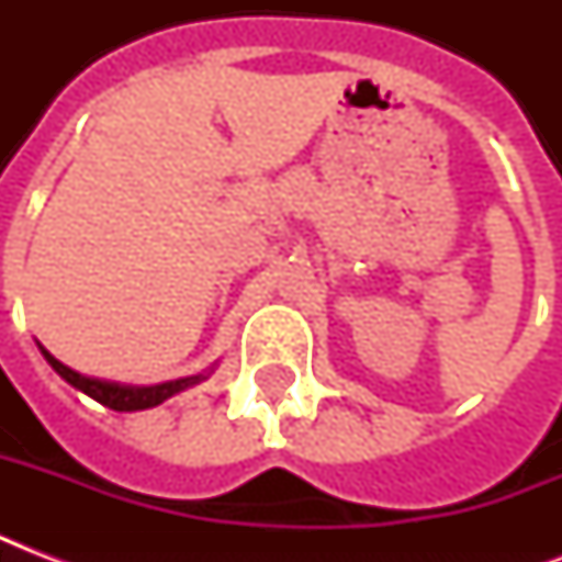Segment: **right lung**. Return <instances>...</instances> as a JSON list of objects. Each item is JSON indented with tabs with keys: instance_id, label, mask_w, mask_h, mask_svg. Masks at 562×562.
I'll return each instance as SVG.
<instances>
[{
	"instance_id": "add662e5",
	"label": "right lung",
	"mask_w": 562,
	"mask_h": 562,
	"mask_svg": "<svg viewBox=\"0 0 562 562\" xmlns=\"http://www.w3.org/2000/svg\"><path fill=\"white\" fill-rule=\"evenodd\" d=\"M40 352H43V359L52 364V370H55L60 379H66L72 387H78V391H83L87 396H92V400L101 402V405H108V408L113 411L154 408V405H160V402H166L169 396H175V393L187 391V387H192V384L206 379V373H201V375H187V379H175V382H162V384L104 382V379H92V375H83L78 373V370L66 368L64 361H57L55 356H52L48 350H43V347H40Z\"/></svg>"
}]
</instances>
